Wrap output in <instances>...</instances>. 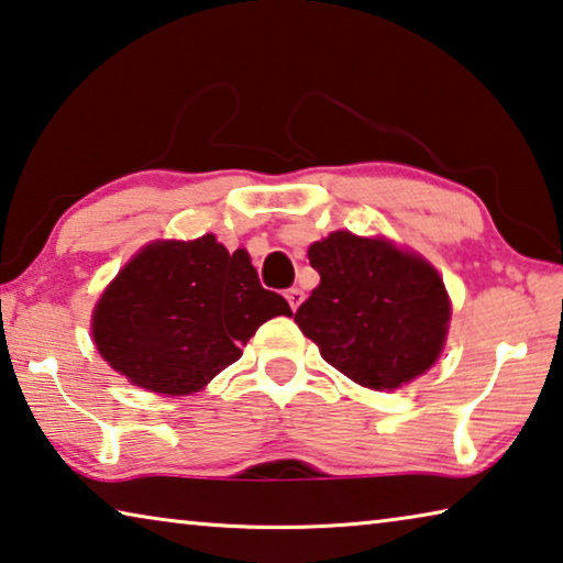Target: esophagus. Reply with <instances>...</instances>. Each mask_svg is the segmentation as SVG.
Here are the masks:
<instances>
[{"mask_svg": "<svg viewBox=\"0 0 563 563\" xmlns=\"http://www.w3.org/2000/svg\"><path fill=\"white\" fill-rule=\"evenodd\" d=\"M285 298H288V302H290V308H292V310H298V308H300V302L306 300V292H302L300 288H290L288 292H285Z\"/></svg>", "mask_w": 563, "mask_h": 563, "instance_id": "obj_1", "label": "esophagus"}]
</instances>
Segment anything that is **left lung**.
<instances>
[{"label":"left lung","mask_w":563,"mask_h":563,"mask_svg":"<svg viewBox=\"0 0 563 563\" xmlns=\"http://www.w3.org/2000/svg\"><path fill=\"white\" fill-rule=\"evenodd\" d=\"M320 285L296 313L320 355L365 388H398L439 358L451 306L443 280L386 240L330 233L310 245Z\"/></svg>","instance_id":"obj_1"}]
</instances>
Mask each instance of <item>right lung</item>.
Returning <instances> with one entry per match:
<instances>
[{
	"mask_svg": "<svg viewBox=\"0 0 563 563\" xmlns=\"http://www.w3.org/2000/svg\"><path fill=\"white\" fill-rule=\"evenodd\" d=\"M292 316L245 250L216 235L153 243L124 265L92 316L97 351L135 386L185 396L235 363L265 320Z\"/></svg>",
	"mask_w": 563,
	"mask_h": 563,
	"instance_id": "add662e5",
	"label": "right lung"
}]
</instances>
